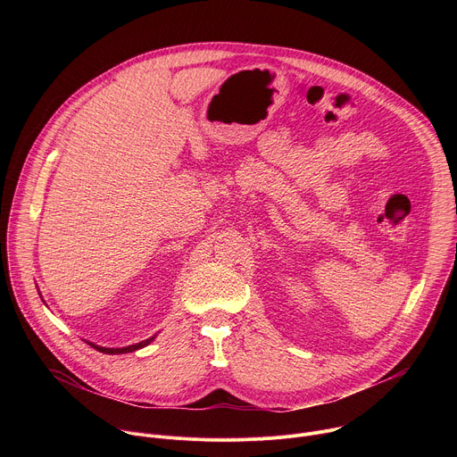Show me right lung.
Masks as SVG:
<instances>
[{
    "mask_svg": "<svg viewBox=\"0 0 457 457\" xmlns=\"http://www.w3.org/2000/svg\"><path fill=\"white\" fill-rule=\"evenodd\" d=\"M154 338H155V337H152V338H148V340H145V342H141V344H136V345L122 347V349H106V347H99V345H92V347H96L99 353H104V354H122V353H132V351H137V349L148 345Z\"/></svg>",
    "mask_w": 457,
    "mask_h": 457,
    "instance_id": "1",
    "label": "right lung"
}]
</instances>
